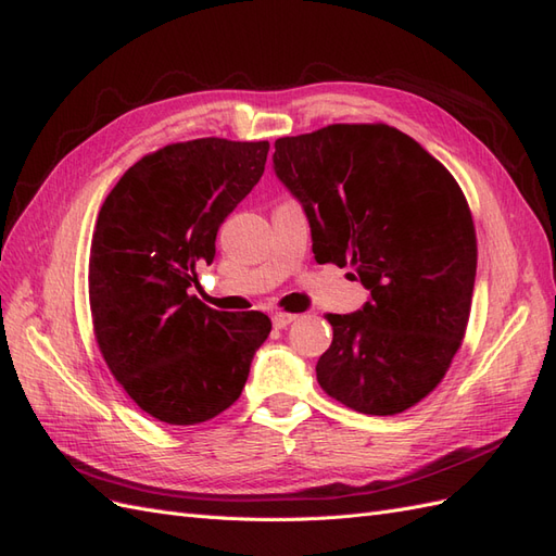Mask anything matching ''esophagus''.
Instances as JSON below:
<instances>
[{"instance_id": "1", "label": "esophagus", "mask_w": 556, "mask_h": 556, "mask_svg": "<svg viewBox=\"0 0 556 556\" xmlns=\"http://www.w3.org/2000/svg\"><path fill=\"white\" fill-rule=\"evenodd\" d=\"M296 319V315H292V313H282V311H276L274 315H271V323H274V327L276 329H285L288 325H292Z\"/></svg>"}]
</instances>
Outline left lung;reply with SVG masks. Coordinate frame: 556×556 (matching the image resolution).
Wrapping results in <instances>:
<instances>
[{
    "label": "left lung",
    "instance_id": "8db88e82",
    "mask_svg": "<svg viewBox=\"0 0 556 556\" xmlns=\"http://www.w3.org/2000/svg\"><path fill=\"white\" fill-rule=\"evenodd\" d=\"M274 169L311 225L319 264L371 292L327 319L323 390L364 415H396L443 380L476 285V227L445 166L390 125H329L276 141Z\"/></svg>",
    "mask_w": 556,
    "mask_h": 556
}]
</instances>
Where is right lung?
Wrapping results in <instances>:
<instances>
[{
  "label": "right lung",
  "mask_w": 556,
  "mask_h": 556,
  "mask_svg": "<svg viewBox=\"0 0 556 556\" xmlns=\"http://www.w3.org/2000/svg\"><path fill=\"white\" fill-rule=\"evenodd\" d=\"M268 141L194 139L141 157L99 211L90 250L94 339L113 378L166 425H199L243 392L271 331L264 313L190 296L215 237L264 174Z\"/></svg>",
  "instance_id": "1"
}]
</instances>
